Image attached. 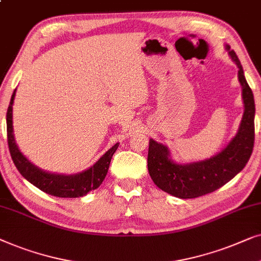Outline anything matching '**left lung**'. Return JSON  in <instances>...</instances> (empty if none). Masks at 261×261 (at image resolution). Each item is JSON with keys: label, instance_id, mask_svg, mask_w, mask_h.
Wrapping results in <instances>:
<instances>
[{"label": "left lung", "instance_id": "left-lung-1", "mask_svg": "<svg viewBox=\"0 0 261 261\" xmlns=\"http://www.w3.org/2000/svg\"><path fill=\"white\" fill-rule=\"evenodd\" d=\"M224 47L239 69L238 77L244 101V116L235 136L216 155L187 163L174 161L167 145L152 138L149 140V174L159 189L176 198L189 199L214 192L239 174L252 155L254 145V96L246 81L238 56L229 45L225 44Z\"/></svg>", "mask_w": 261, "mask_h": 261}]
</instances>
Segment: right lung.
I'll return each instance as SVG.
<instances>
[{"label": "right lung", "instance_id": "obj_1", "mask_svg": "<svg viewBox=\"0 0 261 261\" xmlns=\"http://www.w3.org/2000/svg\"><path fill=\"white\" fill-rule=\"evenodd\" d=\"M15 94L16 89L14 90L8 111H7V136H8L10 156L20 174L43 192L60 198L83 197L90 191L98 189L109 172L111 159L116 152L119 143H116L112 148H110L94 165L80 173L60 174V173L44 171L22 154L15 142L13 128V103Z\"/></svg>", "mask_w": 261, "mask_h": 261}]
</instances>
